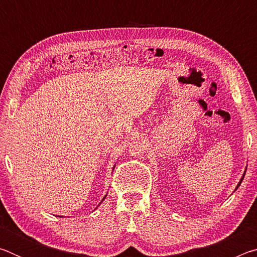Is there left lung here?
<instances>
[{"instance_id":"left-lung-1","label":"left lung","mask_w":257,"mask_h":257,"mask_svg":"<svg viewBox=\"0 0 257 257\" xmlns=\"http://www.w3.org/2000/svg\"><path fill=\"white\" fill-rule=\"evenodd\" d=\"M243 177H245V173H243V175H242V177H241V179H240V181H239V182H238V185H237V187H236V189L238 188V187H239V186H240V184H241V181H242V179H243Z\"/></svg>"}]
</instances>
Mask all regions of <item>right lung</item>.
I'll use <instances>...</instances> for the list:
<instances>
[{
  "instance_id": "obj_1",
  "label": "right lung",
  "mask_w": 257,
  "mask_h": 257,
  "mask_svg": "<svg viewBox=\"0 0 257 257\" xmlns=\"http://www.w3.org/2000/svg\"><path fill=\"white\" fill-rule=\"evenodd\" d=\"M105 197H106V195H105V196H104V198H105ZM104 198H103V199H102V202H103V201H104ZM102 202H101V203H102ZM101 203H99V204H101Z\"/></svg>"
}]
</instances>
